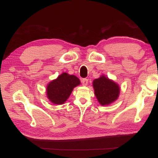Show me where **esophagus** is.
Segmentation results:
<instances>
[{
	"label": "esophagus",
	"mask_w": 158,
	"mask_h": 158,
	"mask_svg": "<svg viewBox=\"0 0 158 158\" xmlns=\"http://www.w3.org/2000/svg\"><path fill=\"white\" fill-rule=\"evenodd\" d=\"M81 81L83 85L85 86V85H87L88 84V79H81Z\"/></svg>",
	"instance_id": "34e87169"
}]
</instances>
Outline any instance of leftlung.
I'll return each mask as SVG.
<instances>
[{
  "label": "left lung",
  "instance_id": "left-lung-1",
  "mask_svg": "<svg viewBox=\"0 0 158 158\" xmlns=\"http://www.w3.org/2000/svg\"><path fill=\"white\" fill-rule=\"evenodd\" d=\"M95 95L99 103L102 106L109 105L118 99L119 87L118 84L105 76L94 81Z\"/></svg>",
  "mask_w": 158,
  "mask_h": 158
}]
</instances>
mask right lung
Wrapping results in <instances>:
<instances>
[{"instance_id": "obj_1", "label": "right lung", "mask_w": 158, "mask_h": 158, "mask_svg": "<svg viewBox=\"0 0 158 158\" xmlns=\"http://www.w3.org/2000/svg\"><path fill=\"white\" fill-rule=\"evenodd\" d=\"M79 84L80 81L76 76L63 73L57 79L48 83L47 89V98L52 103L61 105L66 102L73 88Z\"/></svg>"}]
</instances>
